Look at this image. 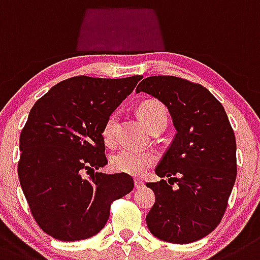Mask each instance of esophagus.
<instances>
[{
  "label": "esophagus",
  "instance_id": "34e87169",
  "mask_svg": "<svg viewBox=\"0 0 260 260\" xmlns=\"http://www.w3.org/2000/svg\"><path fill=\"white\" fill-rule=\"evenodd\" d=\"M145 186V182L141 181V180H135V188L136 189H141Z\"/></svg>",
  "mask_w": 260,
  "mask_h": 260
}]
</instances>
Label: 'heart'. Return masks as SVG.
<instances>
[{
	"label": "heart",
	"mask_w": 260,
	"mask_h": 260,
	"mask_svg": "<svg viewBox=\"0 0 260 260\" xmlns=\"http://www.w3.org/2000/svg\"><path fill=\"white\" fill-rule=\"evenodd\" d=\"M139 113L149 129L153 131L158 127H166L167 124V111L165 106L158 101H146L140 105ZM119 111L115 110L110 113L102 125V137L107 145H113L118 139ZM155 163V156L151 153L139 151L132 147H124L115 154L111 159V166L121 174L142 176L146 171Z\"/></svg>",
	"instance_id": "b5f03b06"
}]
</instances>
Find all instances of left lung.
Instances as JSON below:
<instances>
[{"mask_svg": "<svg viewBox=\"0 0 260 260\" xmlns=\"http://www.w3.org/2000/svg\"><path fill=\"white\" fill-rule=\"evenodd\" d=\"M136 92L163 102L177 131L155 168L170 179L146 184L155 194L147 228L159 240L190 244L210 235L225 214L237 175L235 132L223 105L201 84L150 76Z\"/></svg>", "mask_w": 260, "mask_h": 260, "instance_id": "left-lung-1", "label": "left lung"}]
</instances>
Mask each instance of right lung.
Listing matches in <instances>:
<instances>
[{"label": "right lung", "mask_w": 260, "mask_h": 260, "mask_svg": "<svg viewBox=\"0 0 260 260\" xmlns=\"http://www.w3.org/2000/svg\"><path fill=\"white\" fill-rule=\"evenodd\" d=\"M141 79L74 76L53 86L29 111L20 133L18 175L32 216L55 240L97 235L111 203L133 189L129 175L94 170L107 165L105 119Z\"/></svg>", "instance_id": "1"}]
</instances>
